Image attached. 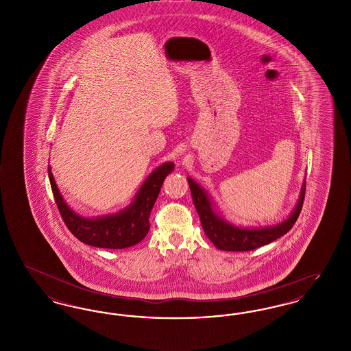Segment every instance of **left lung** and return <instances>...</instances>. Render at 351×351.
<instances>
[{"label": "left lung", "instance_id": "obj_1", "mask_svg": "<svg viewBox=\"0 0 351 351\" xmlns=\"http://www.w3.org/2000/svg\"><path fill=\"white\" fill-rule=\"evenodd\" d=\"M188 184L204 232L218 250L223 251L255 250L288 233L300 215L305 196L304 182L298 204L291 216L285 221L268 228H239L229 223L222 216L215 212L213 201L205 192V189H202L193 179L188 178Z\"/></svg>", "mask_w": 351, "mask_h": 351}]
</instances>
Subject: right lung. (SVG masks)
Segmentation results:
<instances>
[{
	"label": "right lung",
	"instance_id": "right-lung-1",
	"mask_svg": "<svg viewBox=\"0 0 351 351\" xmlns=\"http://www.w3.org/2000/svg\"><path fill=\"white\" fill-rule=\"evenodd\" d=\"M173 168L172 162L155 168L128 208L114 215L96 218L82 217L68 206L55 183L51 167H49V178L55 202L71 233L83 243L95 247L126 249L139 243L149 233L152 206L159 196L166 176Z\"/></svg>",
	"mask_w": 351,
	"mask_h": 351
}]
</instances>
